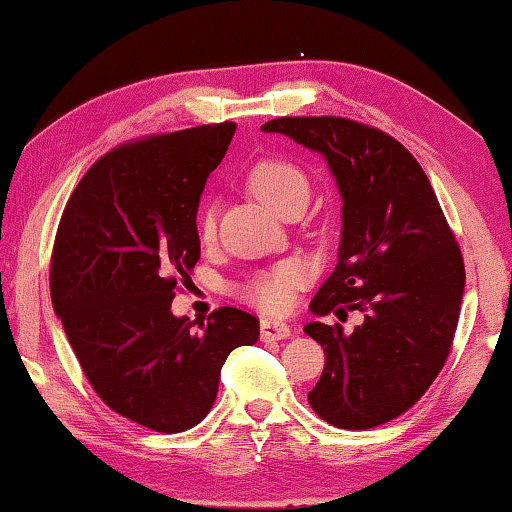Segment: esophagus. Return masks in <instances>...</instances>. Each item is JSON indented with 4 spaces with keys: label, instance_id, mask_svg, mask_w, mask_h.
<instances>
[{
    "label": "esophagus",
    "instance_id": "1",
    "mask_svg": "<svg viewBox=\"0 0 512 512\" xmlns=\"http://www.w3.org/2000/svg\"><path fill=\"white\" fill-rule=\"evenodd\" d=\"M259 331H262L264 341H280V338L292 336V327L285 325V322H276V320H262Z\"/></svg>",
    "mask_w": 512,
    "mask_h": 512
}]
</instances>
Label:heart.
I'll list each match as a JSON object with an SVG mask.
<instances>
[{"mask_svg":"<svg viewBox=\"0 0 512 512\" xmlns=\"http://www.w3.org/2000/svg\"><path fill=\"white\" fill-rule=\"evenodd\" d=\"M250 192L266 206L283 215L287 208L304 206L311 192L306 171L287 157H266L253 164L246 176ZM218 232V211L213 204L201 208L197 218V234L204 243H211ZM308 266L301 259H287L271 269L250 276L236 287L239 297L264 313H285L292 306L294 292L308 283Z\"/></svg>","mask_w":512,"mask_h":512,"instance_id":"b5f03b06","label":"heart"}]
</instances>
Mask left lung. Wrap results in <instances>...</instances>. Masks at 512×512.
<instances>
[{
  "label": "left lung",
  "instance_id": "obj_1",
  "mask_svg": "<svg viewBox=\"0 0 512 512\" xmlns=\"http://www.w3.org/2000/svg\"><path fill=\"white\" fill-rule=\"evenodd\" d=\"M325 155L343 197L338 264L311 301L315 315L362 311L350 334L308 322L325 369L308 403L338 429L399 417L445 366L464 294V257L434 187L394 136L338 115L262 125Z\"/></svg>",
  "mask_w": 512,
  "mask_h": 512
}]
</instances>
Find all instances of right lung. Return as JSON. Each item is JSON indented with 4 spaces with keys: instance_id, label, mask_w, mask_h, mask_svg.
I'll return each mask as SVG.
<instances>
[{
    "instance_id": "1",
    "label": "right lung",
    "mask_w": 512,
    "mask_h": 512,
    "mask_svg": "<svg viewBox=\"0 0 512 512\" xmlns=\"http://www.w3.org/2000/svg\"><path fill=\"white\" fill-rule=\"evenodd\" d=\"M236 122L148 134L99 157L64 206L50 297L78 364L106 406L178 434L204 420L229 352L259 320L222 306L199 322L171 301L199 262L197 208Z\"/></svg>"
}]
</instances>
